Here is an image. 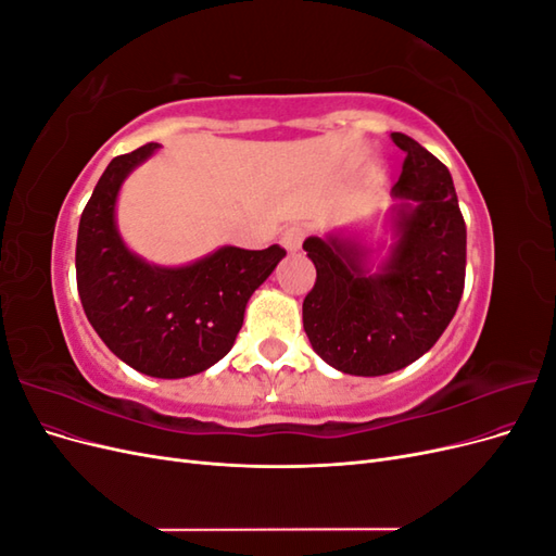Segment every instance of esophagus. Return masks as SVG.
<instances>
[{"label":"esophagus","mask_w":556,"mask_h":556,"mask_svg":"<svg viewBox=\"0 0 556 556\" xmlns=\"http://www.w3.org/2000/svg\"><path fill=\"white\" fill-rule=\"evenodd\" d=\"M304 239H306V229L299 227V225H292V227H288V229L282 231L280 243H282L285 250L296 252L301 248V243H304Z\"/></svg>","instance_id":"obj_1"}]
</instances>
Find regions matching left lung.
Wrapping results in <instances>:
<instances>
[{"label": "left lung", "mask_w": 556, "mask_h": 556, "mask_svg": "<svg viewBox=\"0 0 556 556\" xmlns=\"http://www.w3.org/2000/svg\"><path fill=\"white\" fill-rule=\"evenodd\" d=\"M392 188L396 243L376 274L366 250L343 237L304 241L315 285L304 299L313 350L350 376H384L433 348L457 313L466 278V223L447 166L406 134Z\"/></svg>", "instance_id": "obj_1"}]
</instances>
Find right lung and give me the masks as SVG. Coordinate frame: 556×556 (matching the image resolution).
<instances>
[{"instance_id": "obj_1", "label": "right lung", "mask_w": 556, "mask_h": 556, "mask_svg": "<svg viewBox=\"0 0 556 556\" xmlns=\"http://www.w3.org/2000/svg\"><path fill=\"white\" fill-rule=\"evenodd\" d=\"M157 148L146 143L113 157L99 178L78 225L76 282L83 311L115 357L153 378H188L231 350L248 299L285 250L225 245L178 268L129 252L115 227V199L134 166Z\"/></svg>"}]
</instances>
